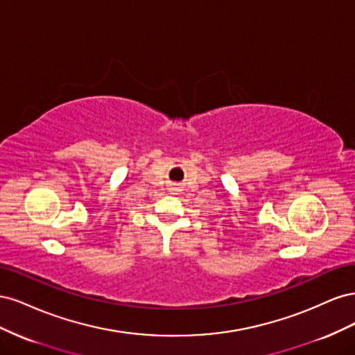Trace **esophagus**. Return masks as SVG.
Instances as JSON below:
<instances>
[{"label":"esophagus","mask_w":355,"mask_h":355,"mask_svg":"<svg viewBox=\"0 0 355 355\" xmlns=\"http://www.w3.org/2000/svg\"><path fill=\"white\" fill-rule=\"evenodd\" d=\"M171 191H175V189H173V188H171Z\"/></svg>","instance_id":"34e87169"}]
</instances>
